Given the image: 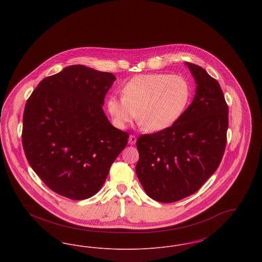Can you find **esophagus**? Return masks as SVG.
Wrapping results in <instances>:
<instances>
[{
  "mask_svg": "<svg viewBox=\"0 0 262 262\" xmlns=\"http://www.w3.org/2000/svg\"><path fill=\"white\" fill-rule=\"evenodd\" d=\"M136 142H137V137L134 136V135H130L129 138H128V143L132 144V145H134Z\"/></svg>",
  "mask_w": 262,
  "mask_h": 262,
  "instance_id": "1",
  "label": "esophagus"
}]
</instances>
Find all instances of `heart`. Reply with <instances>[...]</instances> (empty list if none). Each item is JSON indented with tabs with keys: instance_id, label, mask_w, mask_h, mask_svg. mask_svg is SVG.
<instances>
[{
	"instance_id": "b5f03b06",
	"label": "heart",
	"mask_w": 262,
	"mask_h": 262,
	"mask_svg": "<svg viewBox=\"0 0 262 262\" xmlns=\"http://www.w3.org/2000/svg\"><path fill=\"white\" fill-rule=\"evenodd\" d=\"M189 97V84L180 75H140L123 86L122 97H108L107 109L114 124L120 128H125L138 117L146 129L160 132L177 122Z\"/></svg>"
}]
</instances>
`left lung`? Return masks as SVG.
Returning <instances> with one entry per match:
<instances>
[{
    "label": "left lung",
    "instance_id": "8db88e82",
    "mask_svg": "<svg viewBox=\"0 0 262 262\" xmlns=\"http://www.w3.org/2000/svg\"><path fill=\"white\" fill-rule=\"evenodd\" d=\"M196 83L191 104L170 127L137 138V178L152 200L171 203L196 192L224 155L229 109L218 81L186 62Z\"/></svg>",
    "mask_w": 262,
    "mask_h": 262
}]
</instances>
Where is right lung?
<instances>
[{
	"label": "right lung",
	"mask_w": 262,
	"mask_h": 262,
	"mask_svg": "<svg viewBox=\"0 0 262 262\" xmlns=\"http://www.w3.org/2000/svg\"><path fill=\"white\" fill-rule=\"evenodd\" d=\"M116 76L82 64L45 77L26 101L23 146L27 161L56 193L89 199L104 185L128 134L111 125L104 98Z\"/></svg>",
	"instance_id": "add662e5"
}]
</instances>
